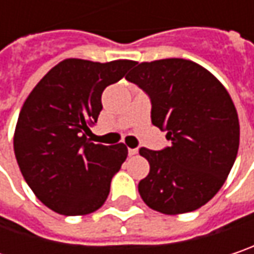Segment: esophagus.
<instances>
[{
    "label": "esophagus",
    "instance_id": "esophagus-1",
    "mask_svg": "<svg viewBox=\"0 0 254 254\" xmlns=\"http://www.w3.org/2000/svg\"><path fill=\"white\" fill-rule=\"evenodd\" d=\"M128 154H130V156H134V154H137V149H128Z\"/></svg>",
    "mask_w": 254,
    "mask_h": 254
}]
</instances>
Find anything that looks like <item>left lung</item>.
Returning <instances> with one entry per match:
<instances>
[{"label":"left lung","mask_w":254,"mask_h":254,"mask_svg":"<svg viewBox=\"0 0 254 254\" xmlns=\"http://www.w3.org/2000/svg\"><path fill=\"white\" fill-rule=\"evenodd\" d=\"M136 64L126 79L149 95L152 123L171 141L162 150H138L150 165L138 193L147 207L168 215L201 208L226 182L239 150L231 97L207 69L187 59Z\"/></svg>","instance_id":"left-lung-1"}]
</instances>
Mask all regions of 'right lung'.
<instances>
[{"label": "right lung", "mask_w": 254, "mask_h": 254, "mask_svg": "<svg viewBox=\"0 0 254 254\" xmlns=\"http://www.w3.org/2000/svg\"><path fill=\"white\" fill-rule=\"evenodd\" d=\"M134 64L66 59L30 92L14 133V153L34 195L62 215H85L102 207L111 179L127 157L120 143H91L101 95Z\"/></svg>", "instance_id": "1"}]
</instances>
